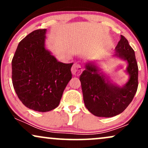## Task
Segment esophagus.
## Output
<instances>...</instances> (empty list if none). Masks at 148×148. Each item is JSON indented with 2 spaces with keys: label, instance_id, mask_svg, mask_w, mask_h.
Listing matches in <instances>:
<instances>
[{
  "label": "esophagus",
  "instance_id": "34e87169",
  "mask_svg": "<svg viewBox=\"0 0 148 148\" xmlns=\"http://www.w3.org/2000/svg\"><path fill=\"white\" fill-rule=\"evenodd\" d=\"M71 71H72L73 75L77 76L81 74V72H83V68L80 64L74 63L73 64L72 69H71Z\"/></svg>",
  "mask_w": 148,
  "mask_h": 148
}]
</instances>
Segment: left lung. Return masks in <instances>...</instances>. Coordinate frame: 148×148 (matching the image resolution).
I'll list each match as a JSON object with an SVG mask.
<instances>
[{
	"label": "left lung",
	"mask_w": 148,
	"mask_h": 148,
	"mask_svg": "<svg viewBox=\"0 0 148 148\" xmlns=\"http://www.w3.org/2000/svg\"><path fill=\"white\" fill-rule=\"evenodd\" d=\"M115 56L127 60L130 79L123 87L111 84L95 64L87 63L80 76L86 107L97 117L111 118L120 114L132 102L138 88V68L135 53L123 35L115 47Z\"/></svg>",
	"instance_id": "obj_1"
}]
</instances>
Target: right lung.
I'll return each mask as SVG.
<instances>
[{
	"label": "right lung",
	"instance_id": "obj_1",
	"mask_svg": "<svg viewBox=\"0 0 148 148\" xmlns=\"http://www.w3.org/2000/svg\"><path fill=\"white\" fill-rule=\"evenodd\" d=\"M47 29L28 34L12 60V81L18 99L27 108L47 112L59 105L72 79L73 63H62L45 47Z\"/></svg>",
	"mask_w": 148,
	"mask_h": 148
}]
</instances>
